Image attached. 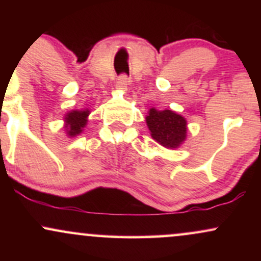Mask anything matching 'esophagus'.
<instances>
[{"label":"esophagus","instance_id":"obj_1","mask_svg":"<svg viewBox=\"0 0 261 261\" xmlns=\"http://www.w3.org/2000/svg\"><path fill=\"white\" fill-rule=\"evenodd\" d=\"M127 85H128V80L125 74H122V76L119 77L118 82H116V87H118V89H120V91H126Z\"/></svg>","mask_w":261,"mask_h":261}]
</instances>
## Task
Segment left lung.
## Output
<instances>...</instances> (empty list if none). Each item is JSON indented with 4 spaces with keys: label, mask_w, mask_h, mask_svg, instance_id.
<instances>
[{
    "label": "left lung",
    "mask_w": 261,
    "mask_h": 261,
    "mask_svg": "<svg viewBox=\"0 0 261 261\" xmlns=\"http://www.w3.org/2000/svg\"><path fill=\"white\" fill-rule=\"evenodd\" d=\"M151 136L161 146L174 149L187 139V120L173 110H157L151 108L146 116Z\"/></svg>",
    "instance_id": "left-lung-1"
}]
</instances>
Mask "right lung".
I'll list each match as a JSON object with an SVG mask.
<instances>
[{"label":"right lung","instance_id":"1","mask_svg":"<svg viewBox=\"0 0 261 261\" xmlns=\"http://www.w3.org/2000/svg\"><path fill=\"white\" fill-rule=\"evenodd\" d=\"M89 110H72V112L67 113L65 116V130L67 136L74 137L77 135L82 134L83 128L86 127L87 118L89 115Z\"/></svg>","mask_w":261,"mask_h":261}]
</instances>
